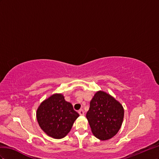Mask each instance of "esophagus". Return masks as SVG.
I'll list each match as a JSON object with an SVG mask.
<instances>
[{
    "label": "esophagus",
    "instance_id": "1",
    "mask_svg": "<svg viewBox=\"0 0 159 159\" xmlns=\"http://www.w3.org/2000/svg\"><path fill=\"white\" fill-rule=\"evenodd\" d=\"M79 115H81V116L84 115V111L83 109H80L79 111Z\"/></svg>",
    "mask_w": 159,
    "mask_h": 159
}]
</instances>
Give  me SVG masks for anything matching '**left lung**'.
Segmentation results:
<instances>
[{"mask_svg":"<svg viewBox=\"0 0 159 159\" xmlns=\"http://www.w3.org/2000/svg\"><path fill=\"white\" fill-rule=\"evenodd\" d=\"M86 116L94 137L106 140L119 132L123 121L124 108L111 95L100 90L90 101Z\"/></svg>","mask_w":159,"mask_h":159,"instance_id":"1","label":"left lung"}]
</instances>
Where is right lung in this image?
Listing matches in <instances>:
<instances>
[{
    "mask_svg": "<svg viewBox=\"0 0 159 159\" xmlns=\"http://www.w3.org/2000/svg\"><path fill=\"white\" fill-rule=\"evenodd\" d=\"M79 116L72 104L66 101L62 94H54L41 102L37 111L40 127L54 139L64 138L70 132Z\"/></svg>",
    "mask_w": 159,
    "mask_h": 159,
    "instance_id": "right-lung-1",
    "label": "right lung"
}]
</instances>
